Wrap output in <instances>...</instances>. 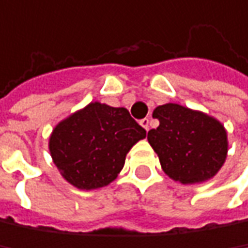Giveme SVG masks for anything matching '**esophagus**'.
Segmentation results:
<instances>
[{"label": "esophagus", "instance_id": "obj_1", "mask_svg": "<svg viewBox=\"0 0 248 248\" xmlns=\"http://www.w3.org/2000/svg\"><path fill=\"white\" fill-rule=\"evenodd\" d=\"M140 125H141L146 131H149V130H150V118H143V120H140Z\"/></svg>", "mask_w": 248, "mask_h": 248}]
</instances>
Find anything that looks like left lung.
<instances>
[{"mask_svg": "<svg viewBox=\"0 0 248 248\" xmlns=\"http://www.w3.org/2000/svg\"><path fill=\"white\" fill-rule=\"evenodd\" d=\"M153 117L160 124L149 131L147 140L169 178L186 185L217 175L228 150L227 131L219 121L178 104L157 107Z\"/></svg>", "mask_w": 248, "mask_h": 248, "instance_id": "left-lung-1", "label": "left lung"}]
</instances>
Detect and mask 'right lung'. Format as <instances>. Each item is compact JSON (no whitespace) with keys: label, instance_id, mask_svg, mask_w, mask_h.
<instances>
[{"label":"right lung","instance_id":"1","mask_svg":"<svg viewBox=\"0 0 248 248\" xmlns=\"http://www.w3.org/2000/svg\"><path fill=\"white\" fill-rule=\"evenodd\" d=\"M144 137L146 130L125 108L91 102L55 127L49 149L63 178L89 190L111 184L130 149Z\"/></svg>","mask_w":248,"mask_h":248}]
</instances>
